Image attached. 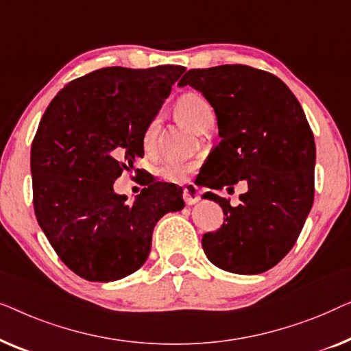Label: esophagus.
Wrapping results in <instances>:
<instances>
[{
    "label": "esophagus",
    "mask_w": 351,
    "mask_h": 351,
    "mask_svg": "<svg viewBox=\"0 0 351 351\" xmlns=\"http://www.w3.org/2000/svg\"><path fill=\"white\" fill-rule=\"evenodd\" d=\"M182 199H184L186 205H194L195 202L200 200V192L199 187L195 184H187L182 191Z\"/></svg>",
    "instance_id": "34e87169"
}]
</instances>
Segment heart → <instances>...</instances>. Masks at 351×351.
<instances>
[{"mask_svg":"<svg viewBox=\"0 0 351 351\" xmlns=\"http://www.w3.org/2000/svg\"><path fill=\"white\" fill-rule=\"evenodd\" d=\"M175 112L195 132H202L204 128H210L215 122V110L208 101V98L199 92H186L175 101ZM160 130V114L152 116L147 122L141 135V145L146 152L154 151L157 145V136ZM199 167L195 160L181 159H165L157 169V173L169 182H184Z\"/></svg>","mask_w":351,"mask_h":351,"instance_id":"obj_1","label":"heart"}]
</instances>
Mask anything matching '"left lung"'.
Returning <instances> with one entry per match:
<instances>
[{"instance_id":"8db88e82","label":"left lung","mask_w":351,"mask_h":351,"mask_svg":"<svg viewBox=\"0 0 351 351\" xmlns=\"http://www.w3.org/2000/svg\"><path fill=\"white\" fill-rule=\"evenodd\" d=\"M178 86L202 92L218 119L202 184H248L239 206L205 194L224 211L223 226L202 239L206 258L232 274H263L289 253L313 205L317 149L302 106L281 79L248 65L189 70Z\"/></svg>"}]
</instances>
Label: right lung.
Masks as SVG:
<instances>
[{
  "mask_svg": "<svg viewBox=\"0 0 351 351\" xmlns=\"http://www.w3.org/2000/svg\"><path fill=\"white\" fill-rule=\"evenodd\" d=\"M184 70L101 68L68 82L41 117L32 143L34 215L62 263L84 280L136 272L157 221L184 206L181 187L152 175H143L146 187L133 204L112 189L145 156L143 130Z\"/></svg>",
  "mask_w": 351,
  "mask_h": 351,
  "instance_id": "add662e5",
  "label": "right lung"
}]
</instances>
